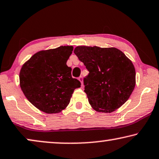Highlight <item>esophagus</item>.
<instances>
[{
    "label": "esophagus",
    "mask_w": 159,
    "mask_h": 159,
    "mask_svg": "<svg viewBox=\"0 0 159 159\" xmlns=\"http://www.w3.org/2000/svg\"><path fill=\"white\" fill-rule=\"evenodd\" d=\"M79 80H80V82L81 83V84H83V77H82V76H80V77L79 78Z\"/></svg>",
    "instance_id": "esophagus-1"
}]
</instances>
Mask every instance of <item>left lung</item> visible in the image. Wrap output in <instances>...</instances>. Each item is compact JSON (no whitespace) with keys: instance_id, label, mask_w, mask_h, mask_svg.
<instances>
[{"instance_id":"left-lung-1","label":"left lung","mask_w":159,"mask_h":159,"mask_svg":"<svg viewBox=\"0 0 159 159\" xmlns=\"http://www.w3.org/2000/svg\"><path fill=\"white\" fill-rule=\"evenodd\" d=\"M74 53L89 72L84 79V91L93 109L110 113L127 101L135 86V70L122 51L79 46Z\"/></svg>"}]
</instances>
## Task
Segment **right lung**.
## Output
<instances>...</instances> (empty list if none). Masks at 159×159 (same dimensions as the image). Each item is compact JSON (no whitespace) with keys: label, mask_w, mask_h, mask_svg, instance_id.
<instances>
[{"label":"right lung","mask_w":159,"mask_h":159,"mask_svg":"<svg viewBox=\"0 0 159 159\" xmlns=\"http://www.w3.org/2000/svg\"><path fill=\"white\" fill-rule=\"evenodd\" d=\"M72 46L39 51L23 65L19 73L20 86L29 101L44 112H60L70 103L80 82L71 75L66 65Z\"/></svg>","instance_id":"obj_1"}]
</instances>
